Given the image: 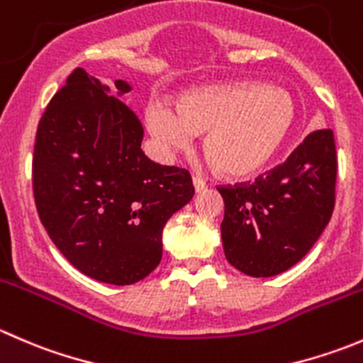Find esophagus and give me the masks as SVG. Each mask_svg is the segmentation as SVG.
Instances as JSON below:
<instances>
[{
  "mask_svg": "<svg viewBox=\"0 0 363 363\" xmlns=\"http://www.w3.org/2000/svg\"><path fill=\"white\" fill-rule=\"evenodd\" d=\"M193 186H195V191L200 193V191H203L205 188H207V182H205L203 179H200V177H193Z\"/></svg>",
  "mask_w": 363,
  "mask_h": 363,
  "instance_id": "obj_1",
  "label": "esophagus"
}]
</instances>
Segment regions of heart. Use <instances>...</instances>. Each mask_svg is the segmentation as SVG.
Here are the masks:
<instances>
[{
  "label": "heart",
  "instance_id": "1",
  "mask_svg": "<svg viewBox=\"0 0 363 363\" xmlns=\"http://www.w3.org/2000/svg\"><path fill=\"white\" fill-rule=\"evenodd\" d=\"M288 91L256 82L218 84L186 91L175 108L161 100L145 105L144 119L163 156L203 135V152L223 175L250 177L265 168L286 142L295 123Z\"/></svg>",
  "mask_w": 363,
  "mask_h": 363
}]
</instances>
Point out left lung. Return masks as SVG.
I'll return each mask as SVG.
<instances>
[{
    "label": "left lung",
    "mask_w": 363,
    "mask_h": 363,
    "mask_svg": "<svg viewBox=\"0 0 363 363\" xmlns=\"http://www.w3.org/2000/svg\"><path fill=\"white\" fill-rule=\"evenodd\" d=\"M334 131L321 128L303 138L284 163L255 182L219 186L225 202V256L251 277L291 269L328 225L335 205Z\"/></svg>",
    "instance_id": "left-lung-1"
}]
</instances>
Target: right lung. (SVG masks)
I'll use <instances>...</instances> for the list:
<instances>
[{
    "mask_svg": "<svg viewBox=\"0 0 363 363\" xmlns=\"http://www.w3.org/2000/svg\"><path fill=\"white\" fill-rule=\"evenodd\" d=\"M117 94L131 86L116 80ZM108 86L75 68L36 130L33 195L40 221L86 276L124 286L160 265L163 228L195 195L191 175L155 163L144 130Z\"/></svg>",
    "mask_w": 363,
    "mask_h": 363,
    "instance_id": "add662e5",
    "label": "right lung"
}]
</instances>
